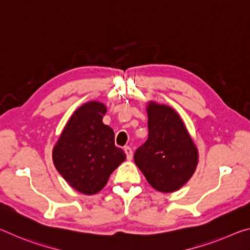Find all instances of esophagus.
I'll use <instances>...</instances> for the list:
<instances>
[{
    "instance_id": "34e87169",
    "label": "esophagus",
    "mask_w": 250,
    "mask_h": 250,
    "mask_svg": "<svg viewBox=\"0 0 250 250\" xmlns=\"http://www.w3.org/2000/svg\"><path fill=\"white\" fill-rule=\"evenodd\" d=\"M124 150H125V154H126V159H128V160L132 159V149H131L130 146H125Z\"/></svg>"
}]
</instances>
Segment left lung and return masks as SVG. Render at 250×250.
Instances as JSON below:
<instances>
[{
    "instance_id": "left-lung-1",
    "label": "left lung",
    "mask_w": 250,
    "mask_h": 250,
    "mask_svg": "<svg viewBox=\"0 0 250 250\" xmlns=\"http://www.w3.org/2000/svg\"><path fill=\"white\" fill-rule=\"evenodd\" d=\"M146 112L149 137L135 151L134 162L156 191L175 192L196 170L197 147L174 109L150 101Z\"/></svg>"
}]
</instances>
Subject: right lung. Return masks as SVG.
Listing matches in <instances>:
<instances>
[{
    "label": "right lung",
    "mask_w": 250,
    "mask_h": 250,
    "mask_svg": "<svg viewBox=\"0 0 250 250\" xmlns=\"http://www.w3.org/2000/svg\"><path fill=\"white\" fill-rule=\"evenodd\" d=\"M107 108L99 101L83 104L73 113L53 149L56 170L76 191L98 193L125 160L115 146V132L103 122Z\"/></svg>",
    "instance_id": "right-lung-1"
}]
</instances>
